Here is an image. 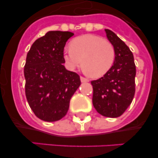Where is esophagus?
Instances as JSON below:
<instances>
[{
    "instance_id": "1",
    "label": "esophagus",
    "mask_w": 158,
    "mask_h": 158,
    "mask_svg": "<svg viewBox=\"0 0 158 158\" xmlns=\"http://www.w3.org/2000/svg\"><path fill=\"white\" fill-rule=\"evenodd\" d=\"M81 82H88L89 81V79L84 77H81Z\"/></svg>"
}]
</instances>
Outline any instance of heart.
Instances as JSON below:
<instances>
[{
	"label": "heart",
	"mask_w": 158,
	"mask_h": 158,
	"mask_svg": "<svg viewBox=\"0 0 158 158\" xmlns=\"http://www.w3.org/2000/svg\"><path fill=\"white\" fill-rule=\"evenodd\" d=\"M64 58L70 69L81 65L92 76L99 77L108 72L115 58V48L111 43L96 35H84L73 40L70 47L64 51Z\"/></svg>",
	"instance_id": "b5f03b06"
}]
</instances>
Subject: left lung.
<instances>
[{
	"mask_svg": "<svg viewBox=\"0 0 158 158\" xmlns=\"http://www.w3.org/2000/svg\"><path fill=\"white\" fill-rule=\"evenodd\" d=\"M107 40L115 48V58L111 69L102 77L92 81L93 104L100 115L120 116L127 109L135 93V67L129 47L111 30L105 29Z\"/></svg>",
	"mask_w": 158,
	"mask_h": 158,
	"instance_id": "8db88e82",
	"label": "left lung"
}]
</instances>
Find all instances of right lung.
Instances as JSON below:
<instances>
[{
    "mask_svg": "<svg viewBox=\"0 0 158 158\" xmlns=\"http://www.w3.org/2000/svg\"><path fill=\"white\" fill-rule=\"evenodd\" d=\"M73 35L48 31L34 42L27 54L23 71L26 98L35 115L43 121L63 118L71 97L81 85L80 76L62 65L64 47Z\"/></svg>",
    "mask_w": 158,
    "mask_h": 158,
    "instance_id": "obj_1",
    "label": "right lung"
}]
</instances>
